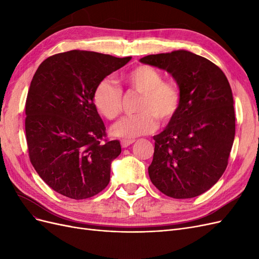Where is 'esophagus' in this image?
<instances>
[{
  "label": "esophagus",
  "mask_w": 259,
  "mask_h": 259,
  "mask_svg": "<svg viewBox=\"0 0 259 259\" xmlns=\"http://www.w3.org/2000/svg\"><path fill=\"white\" fill-rule=\"evenodd\" d=\"M134 143H135V140H124L123 139V140H121V146H122V148H127Z\"/></svg>",
  "instance_id": "34e87169"
}]
</instances>
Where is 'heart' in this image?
Returning a JSON list of instances; mask_svg holds the SVG:
<instances>
[{
    "mask_svg": "<svg viewBox=\"0 0 259 259\" xmlns=\"http://www.w3.org/2000/svg\"><path fill=\"white\" fill-rule=\"evenodd\" d=\"M125 81L130 88L143 97L135 115L124 116L112 125L114 137L132 140L153 133L158 128V120L166 124L177 114L182 94L174 82H165L164 75L150 66H138L126 75ZM93 103L97 111L112 120L122 110V90L110 79L101 80L94 90Z\"/></svg>",
    "mask_w": 259,
    "mask_h": 259,
    "instance_id": "b5f03b06",
    "label": "heart"
}]
</instances>
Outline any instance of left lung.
Returning <instances> with one entry per match:
<instances>
[{"mask_svg": "<svg viewBox=\"0 0 259 259\" xmlns=\"http://www.w3.org/2000/svg\"><path fill=\"white\" fill-rule=\"evenodd\" d=\"M139 61L171 74L182 94L177 114L153 136L149 177L167 197H198L228 165L236 134L230 84L221 68L185 50L148 55Z\"/></svg>", "mask_w": 259, "mask_h": 259, "instance_id": "1", "label": "left lung"}]
</instances>
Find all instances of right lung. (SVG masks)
<instances>
[{"mask_svg": "<svg viewBox=\"0 0 259 259\" xmlns=\"http://www.w3.org/2000/svg\"><path fill=\"white\" fill-rule=\"evenodd\" d=\"M132 57L88 51L53 55L38 66L26 101V137L31 163L53 190L82 200L110 182L119 140H107L93 93Z\"/></svg>", "mask_w": 259, "mask_h": 259, "instance_id": "add662e5", "label": "right lung"}]
</instances>
